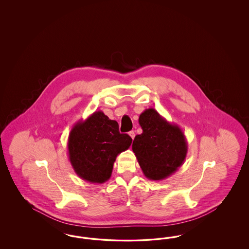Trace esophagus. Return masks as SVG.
Listing matches in <instances>:
<instances>
[{
	"mask_svg": "<svg viewBox=\"0 0 249 249\" xmlns=\"http://www.w3.org/2000/svg\"><path fill=\"white\" fill-rule=\"evenodd\" d=\"M129 135L131 137V139H134L135 133H134V131H133V130H130V132H129Z\"/></svg>",
	"mask_w": 249,
	"mask_h": 249,
	"instance_id": "34e87169",
	"label": "esophagus"
}]
</instances>
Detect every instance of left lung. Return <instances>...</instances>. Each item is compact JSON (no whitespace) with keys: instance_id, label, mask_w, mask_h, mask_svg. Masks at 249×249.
Wrapping results in <instances>:
<instances>
[{"instance_id":"obj_1","label":"left lung","mask_w":249,"mask_h":249,"mask_svg":"<svg viewBox=\"0 0 249 249\" xmlns=\"http://www.w3.org/2000/svg\"><path fill=\"white\" fill-rule=\"evenodd\" d=\"M139 124L142 132L135 136L132 150L144 177L154 181L169 178L186 160L188 142L185 134L154 108L142 112Z\"/></svg>"}]
</instances>
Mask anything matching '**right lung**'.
Returning a JSON list of instances; mask_svg holds the SVG:
<instances>
[{"label":"right lung","mask_w":249,"mask_h":249,"mask_svg":"<svg viewBox=\"0 0 249 249\" xmlns=\"http://www.w3.org/2000/svg\"><path fill=\"white\" fill-rule=\"evenodd\" d=\"M132 139L119 132V124L103 111H95L71 128L68 157L75 174L85 181L103 184L111 178L118 155L127 150Z\"/></svg>","instance_id":"add662e5"}]
</instances>
